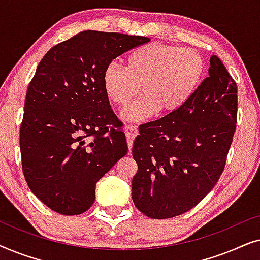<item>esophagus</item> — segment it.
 I'll return each mask as SVG.
<instances>
[{"label": "esophagus", "instance_id": "1", "mask_svg": "<svg viewBox=\"0 0 260 260\" xmlns=\"http://www.w3.org/2000/svg\"><path fill=\"white\" fill-rule=\"evenodd\" d=\"M124 131H125V135H126L127 147H129V151L131 152L135 137H136L138 135V129L135 125H125V126H124Z\"/></svg>", "mask_w": 260, "mask_h": 260}]
</instances>
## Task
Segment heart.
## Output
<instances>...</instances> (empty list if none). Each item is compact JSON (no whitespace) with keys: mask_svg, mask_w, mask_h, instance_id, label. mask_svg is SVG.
<instances>
[{"mask_svg":"<svg viewBox=\"0 0 260 260\" xmlns=\"http://www.w3.org/2000/svg\"><path fill=\"white\" fill-rule=\"evenodd\" d=\"M206 73V61L193 48L152 42L127 55L125 69L110 62L103 71L102 84L112 104L125 106L140 92L143 97L122 112L127 122H142L161 111L179 112L198 91Z\"/></svg>","mask_w":260,"mask_h":260,"instance_id":"obj_1","label":"heart"}]
</instances>
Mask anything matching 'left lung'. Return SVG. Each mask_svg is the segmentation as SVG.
<instances>
[{"label":"left lung","instance_id":"8db88e82","mask_svg":"<svg viewBox=\"0 0 260 260\" xmlns=\"http://www.w3.org/2000/svg\"><path fill=\"white\" fill-rule=\"evenodd\" d=\"M179 112L140 125L133 147V201L151 219L195 207L221 176L236 131L238 87L216 55Z\"/></svg>","mask_w":260,"mask_h":260}]
</instances>
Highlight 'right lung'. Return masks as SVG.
<instances>
[{"instance_id":"1","label":"right lung","mask_w":260,"mask_h":260,"mask_svg":"<svg viewBox=\"0 0 260 260\" xmlns=\"http://www.w3.org/2000/svg\"><path fill=\"white\" fill-rule=\"evenodd\" d=\"M150 39L84 30L46 53L28 86L20 127L22 170L39 200L59 214L86 212L95 184L127 145L103 90L113 59Z\"/></svg>"}]
</instances>
